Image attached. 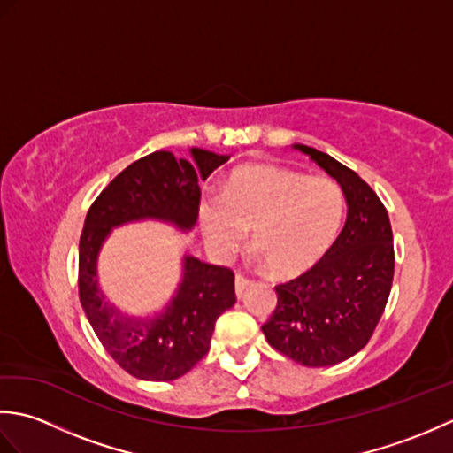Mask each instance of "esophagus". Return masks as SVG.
<instances>
[{
	"mask_svg": "<svg viewBox=\"0 0 453 453\" xmlns=\"http://www.w3.org/2000/svg\"><path fill=\"white\" fill-rule=\"evenodd\" d=\"M249 278L245 276V274H235V294H237V297H242L243 296V292H245V288L249 286Z\"/></svg>",
	"mask_w": 453,
	"mask_h": 453,
	"instance_id": "34e87169",
	"label": "esophagus"
}]
</instances>
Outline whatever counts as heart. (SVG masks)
<instances>
[{"label":"heart","mask_w":453,"mask_h":453,"mask_svg":"<svg viewBox=\"0 0 453 453\" xmlns=\"http://www.w3.org/2000/svg\"><path fill=\"white\" fill-rule=\"evenodd\" d=\"M202 227L211 247L232 253L253 227L255 251L274 274H296L321 261L339 237L344 195L334 180L276 165L232 173L219 196H206Z\"/></svg>","instance_id":"obj_1"}]
</instances>
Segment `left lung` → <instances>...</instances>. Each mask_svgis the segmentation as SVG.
<instances>
[{"mask_svg": "<svg viewBox=\"0 0 453 453\" xmlns=\"http://www.w3.org/2000/svg\"><path fill=\"white\" fill-rule=\"evenodd\" d=\"M296 148L336 179L349 216L321 261L276 286V310L261 329L278 352L321 368L349 360L372 339L391 292L395 251L388 210L368 182L323 151Z\"/></svg>", "mask_w": 453, "mask_h": 453, "instance_id": "1", "label": "left lung"}]
</instances>
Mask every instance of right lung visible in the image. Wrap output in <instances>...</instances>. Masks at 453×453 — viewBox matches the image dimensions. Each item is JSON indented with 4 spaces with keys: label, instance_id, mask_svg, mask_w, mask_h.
Returning <instances> with one entry per match:
<instances>
[{
    "label": "right lung",
    "instance_id": "obj_1",
    "mask_svg": "<svg viewBox=\"0 0 453 453\" xmlns=\"http://www.w3.org/2000/svg\"><path fill=\"white\" fill-rule=\"evenodd\" d=\"M196 165L175 159L171 151H153L134 161L91 204L80 239L78 288L83 311L112 360L134 378L171 381L204 358L218 317L235 302L234 271L185 258V280L167 311L157 319L122 317L97 288L95 263L112 226L140 218L169 219L190 229L198 218L200 185L229 159L192 150Z\"/></svg>",
    "mask_w": 453,
    "mask_h": 453
}]
</instances>
